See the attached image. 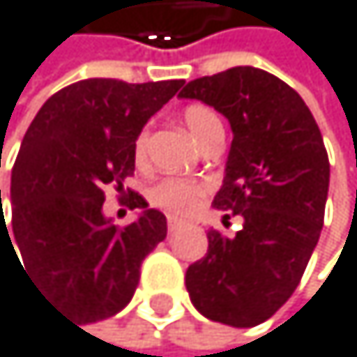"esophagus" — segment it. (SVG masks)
<instances>
[{"label": "esophagus", "mask_w": 357, "mask_h": 357, "mask_svg": "<svg viewBox=\"0 0 357 357\" xmlns=\"http://www.w3.org/2000/svg\"><path fill=\"white\" fill-rule=\"evenodd\" d=\"M180 225H182V221H180V219H175V217H169V219H167V227H169V231L177 229Z\"/></svg>", "instance_id": "esophagus-1"}]
</instances>
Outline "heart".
<instances>
[{
    "mask_svg": "<svg viewBox=\"0 0 357 357\" xmlns=\"http://www.w3.org/2000/svg\"><path fill=\"white\" fill-rule=\"evenodd\" d=\"M182 123L190 132V136L197 143H204L206 136L221 126L219 114L204 104H190L182 112ZM147 145H149V128H140V132L134 138V158L136 162H145L147 158ZM208 180H195V177H162L160 182H155L147 199L153 208L165 210L171 217H188L197 208L202 206L204 197L210 192Z\"/></svg>",
    "mask_w": 357,
    "mask_h": 357,
    "instance_id": "1",
    "label": "heart"
}]
</instances>
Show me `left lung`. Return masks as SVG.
Returning a JSON list of instances; mask_svg holds the SVG:
<instances>
[{
    "instance_id": "1",
    "label": "left lung",
    "mask_w": 357,
    "mask_h": 357,
    "mask_svg": "<svg viewBox=\"0 0 357 357\" xmlns=\"http://www.w3.org/2000/svg\"><path fill=\"white\" fill-rule=\"evenodd\" d=\"M180 97L227 116L234 140L212 206L243 219L234 236L208 231L186 290L210 321L260 325L295 293L321 236L330 188L321 130L295 89L256 67L192 79Z\"/></svg>"
}]
</instances>
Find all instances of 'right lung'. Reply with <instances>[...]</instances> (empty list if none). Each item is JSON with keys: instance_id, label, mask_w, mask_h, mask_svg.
Wrapping results in <instances>:
<instances>
[{"instance_id": "add662e5", "label": "right lung", "mask_w": 357, "mask_h": 357, "mask_svg": "<svg viewBox=\"0 0 357 357\" xmlns=\"http://www.w3.org/2000/svg\"><path fill=\"white\" fill-rule=\"evenodd\" d=\"M182 86L184 79H82L47 99L23 136L13 167L10 234L6 219L0 225L47 301L79 323L123 310L140 264L167 238L165 214L123 182L134 175L136 134ZM108 183L119 199L130 197V207L144 208L136 222L119 228L103 217Z\"/></svg>"}]
</instances>
